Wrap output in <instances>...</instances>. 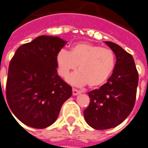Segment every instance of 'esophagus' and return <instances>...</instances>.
<instances>
[{
    "instance_id": "34e87169",
    "label": "esophagus",
    "mask_w": 148,
    "mask_h": 148,
    "mask_svg": "<svg viewBox=\"0 0 148 148\" xmlns=\"http://www.w3.org/2000/svg\"><path fill=\"white\" fill-rule=\"evenodd\" d=\"M72 92H73V95H77L80 94L82 92H81L80 90H77V89L73 88V89H72Z\"/></svg>"
}]
</instances>
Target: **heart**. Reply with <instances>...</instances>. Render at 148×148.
Instances as JSON below:
<instances>
[{
  "mask_svg": "<svg viewBox=\"0 0 148 148\" xmlns=\"http://www.w3.org/2000/svg\"><path fill=\"white\" fill-rule=\"evenodd\" d=\"M58 73L66 77L70 72L78 66L80 71L68 77V82L75 85L88 84L90 88L104 84L116 66V56L112 50L99 45L79 42L68 52L61 49L56 55Z\"/></svg>",
  "mask_w": 148,
  "mask_h": 148,
  "instance_id": "b5f03b06",
  "label": "heart"
}]
</instances>
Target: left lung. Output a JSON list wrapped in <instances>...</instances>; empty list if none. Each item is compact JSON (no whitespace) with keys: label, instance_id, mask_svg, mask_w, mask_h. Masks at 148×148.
I'll return each mask as SVG.
<instances>
[{"label":"left lung","instance_id":"1","mask_svg":"<svg viewBox=\"0 0 148 148\" xmlns=\"http://www.w3.org/2000/svg\"><path fill=\"white\" fill-rule=\"evenodd\" d=\"M106 43L115 53L116 66L106 84L88 93L90 103L84 111L88 124L96 130L113 128L129 116L136 101L139 78L131 54L114 42Z\"/></svg>","mask_w":148,"mask_h":148}]
</instances>
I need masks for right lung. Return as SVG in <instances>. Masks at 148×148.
Listing matches in <instances>:
<instances>
[{
  "mask_svg": "<svg viewBox=\"0 0 148 148\" xmlns=\"http://www.w3.org/2000/svg\"><path fill=\"white\" fill-rule=\"evenodd\" d=\"M66 43L59 37L41 36L19 47L10 61L7 101L18 119L29 127L52 125L71 96V86L56 70V55Z\"/></svg>",
  "mask_w": 148,
  "mask_h": 148,
  "instance_id": "1",
  "label": "right lung"
}]
</instances>
